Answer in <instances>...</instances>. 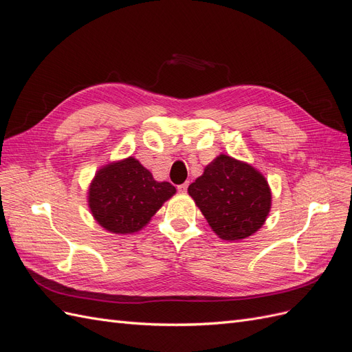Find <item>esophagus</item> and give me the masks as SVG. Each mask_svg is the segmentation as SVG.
I'll list each match as a JSON object with an SVG mask.
<instances>
[{"label": "esophagus", "mask_w": 352, "mask_h": 352, "mask_svg": "<svg viewBox=\"0 0 352 352\" xmlns=\"http://www.w3.org/2000/svg\"><path fill=\"white\" fill-rule=\"evenodd\" d=\"M177 190H179V192H186V190H188V182H186V184H182V185H179V186H177Z\"/></svg>", "instance_id": "obj_1"}]
</instances>
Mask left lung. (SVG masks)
<instances>
[{
	"instance_id": "8db88e82",
	"label": "left lung",
	"mask_w": 352,
	"mask_h": 352,
	"mask_svg": "<svg viewBox=\"0 0 352 352\" xmlns=\"http://www.w3.org/2000/svg\"><path fill=\"white\" fill-rule=\"evenodd\" d=\"M210 228L225 241H241L257 232L269 216L267 180L248 163L220 154L188 188Z\"/></svg>"
}]
</instances>
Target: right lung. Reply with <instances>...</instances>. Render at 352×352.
Masks as SVG:
<instances>
[{
  "label": "right lung",
  "mask_w": 352,
  "mask_h": 352,
  "mask_svg": "<svg viewBox=\"0 0 352 352\" xmlns=\"http://www.w3.org/2000/svg\"><path fill=\"white\" fill-rule=\"evenodd\" d=\"M175 194L172 184L157 182L150 170L127 157L95 173L88 202L94 219L105 230L123 235L141 230Z\"/></svg>",
  "instance_id": "add662e5"
}]
</instances>
